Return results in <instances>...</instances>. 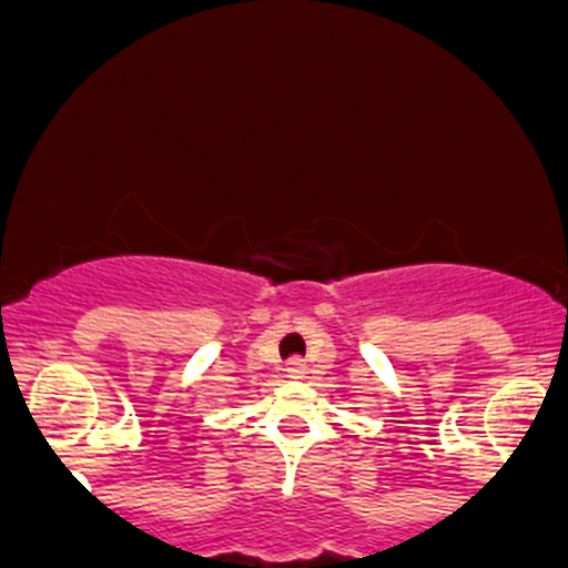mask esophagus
<instances>
[{
    "mask_svg": "<svg viewBox=\"0 0 568 568\" xmlns=\"http://www.w3.org/2000/svg\"><path fill=\"white\" fill-rule=\"evenodd\" d=\"M286 376H290V379H303V376H306V363H303L301 357H292L290 363H286Z\"/></svg>",
    "mask_w": 568,
    "mask_h": 568,
    "instance_id": "1",
    "label": "esophagus"
}]
</instances>
